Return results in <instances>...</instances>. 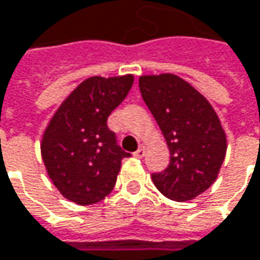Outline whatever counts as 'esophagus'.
I'll list each match as a JSON object with an SVG mask.
<instances>
[{
    "label": "esophagus",
    "instance_id": "1",
    "mask_svg": "<svg viewBox=\"0 0 260 260\" xmlns=\"http://www.w3.org/2000/svg\"><path fill=\"white\" fill-rule=\"evenodd\" d=\"M145 153H146L145 146H140V147H139V149H137V150L135 152V156L136 157H143V156H145Z\"/></svg>",
    "mask_w": 260,
    "mask_h": 260
}]
</instances>
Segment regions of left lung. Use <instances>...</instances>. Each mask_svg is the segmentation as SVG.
Masks as SVG:
<instances>
[{
    "instance_id": "1",
    "label": "left lung",
    "mask_w": 260,
    "mask_h": 260,
    "mask_svg": "<svg viewBox=\"0 0 260 260\" xmlns=\"http://www.w3.org/2000/svg\"><path fill=\"white\" fill-rule=\"evenodd\" d=\"M139 86L171 153L165 171L152 174L153 184L169 200H192L213 185L224 160L221 123L204 95L179 76H140Z\"/></svg>"
}]
</instances>
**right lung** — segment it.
Listing matches in <instances>:
<instances>
[{
	"label": "right lung",
	"mask_w": 260,
	"mask_h": 260,
	"mask_svg": "<svg viewBox=\"0 0 260 260\" xmlns=\"http://www.w3.org/2000/svg\"><path fill=\"white\" fill-rule=\"evenodd\" d=\"M133 75L92 76L57 108L42 140L47 174L65 198L89 205L114 188L121 160L130 153L117 145L107 118L124 100Z\"/></svg>",
	"instance_id": "obj_1"
}]
</instances>
